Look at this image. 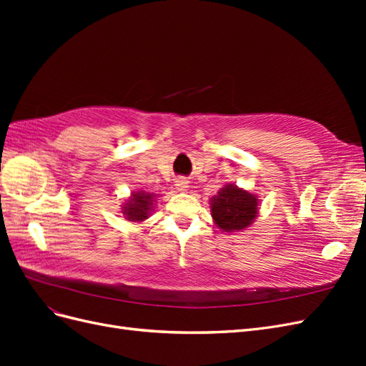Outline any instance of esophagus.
Returning a JSON list of instances; mask_svg holds the SVG:
<instances>
[{
    "label": "esophagus",
    "instance_id": "34e87169",
    "mask_svg": "<svg viewBox=\"0 0 366 366\" xmlns=\"http://www.w3.org/2000/svg\"><path fill=\"white\" fill-rule=\"evenodd\" d=\"M187 183H189V182H187L186 179H179V180H177V182H175V186H177V189H179V191H186V187H187Z\"/></svg>",
    "mask_w": 366,
    "mask_h": 366
}]
</instances>
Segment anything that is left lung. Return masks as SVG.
Listing matches in <instances>:
<instances>
[{
  "mask_svg": "<svg viewBox=\"0 0 366 366\" xmlns=\"http://www.w3.org/2000/svg\"><path fill=\"white\" fill-rule=\"evenodd\" d=\"M210 212L215 224L224 232H237L249 227L258 214V200L253 194L235 184L221 187L210 200Z\"/></svg>",
  "mask_w": 366,
  "mask_h": 366,
  "instance_id": "8db88e82",
  "label": "left lung"
}]
</instances>
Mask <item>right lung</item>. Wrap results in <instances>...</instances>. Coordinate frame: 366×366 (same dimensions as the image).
I'll return each instance as SVG.
<instances>
[{"mask_svg":"<svg viewBox=\"0 0 366 366\" xmlns=\"http://www.w3.org/2000/svg\"><path fill=\"white\" fill-rule=\"evenodd\" d=\"M154 194L148 192H134L124 206V215L129 221H143L149 215L151 206L154 203Z\"/></svg>","mask_w":366,"mask_h":366,"instance_id":"add662e5","label":"right lung"}]
</instances>
